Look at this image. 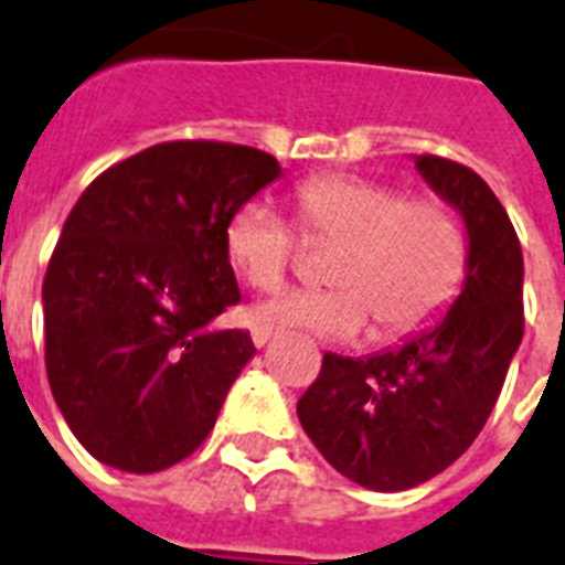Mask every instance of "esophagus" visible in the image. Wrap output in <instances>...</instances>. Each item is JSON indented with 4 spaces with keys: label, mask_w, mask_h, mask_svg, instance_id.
<instances>
[{
    "label": "esophagus",
    "mask_w": 565,
    "mask_h": 565,
    "mask_svg": "<svg viewBox=\"0 0 565 565\" xmlns=\"http://www.w3.org/2000/svg\"><path fill=\"white\" fill-rule=\"evenodd\" d=\"M273 337H275L273 328H264V324H260V328H252V342H255V345H258V348L267 345V342Z\"/></svg>",
    "instance_id": "esophagus-1"
}]
</instances>
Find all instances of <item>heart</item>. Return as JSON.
Listing matches in <instances>:
<instances>
[{"label": "heart", "instance_id": "heart-1", "mask_svg": "<svg viewBox=\"0 0 565 565\" xmlns=\"http://www.w3.org/2000/svg\"><path fill=\"white\" fill-rule=\"evenodd\" d=\"M307 235L339 237L328 278L333 287L290 290L258 307V319L310 337L348 342L377 322L383 337L409 333L456 296L465 275V232L438 200H403L397 188L322 173L292 194ZM226 255L255 290L281 287L296 252V232L264 200L243 203L226 223Z\"/></svg>", "mask_w": 565, "mask_h": 565}]
</instances>
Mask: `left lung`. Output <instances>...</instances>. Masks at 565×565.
Masks as SVG:
<instances>
[{
    "label": "left lung",
    "mask_w": 565,
    "mask_h": 565,
    "mask_svg": "<svg viewBox=\"0 0 565 565\" xmlns=\"http://www.w3.org/2000/svg\"><path fill=\"white\" fill-rule=\"evenodd\" d=\"M417 173L461 214L465 281L429 328L369 356L324 354L298 420L328 465L362 488L394 493L447 470L497 406L522 342V249L490 185L441 156Z\"/></svg>",
    "instance_id": "1"
}]
</instances>
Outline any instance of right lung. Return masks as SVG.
Masks as SVG:
<instances>
[{"mask_svg":"<svg viewBox=\"0 0 565 565\" xmlns=\"http://www.w3.org/2000/svg\"><path fill=\"white\" fill-rule=\"evenodd\" d=\"M278 177L264 150L164 141L81 194L43 281L45 371L100 465L159 473L214 429L255 356L249 330L214 324L241 301L223 235Z\"/></svg>","mask_w":565,"mask_h":565,"instance_id":"1","label":"right lung"}]
</instances>
